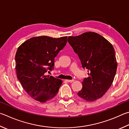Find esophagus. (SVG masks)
Returning a JSON list of instances; mask_svg holds the SVG:
<instances>
[{"label": "esophagus", "instance_id": "esophagus-1", "mask_svg": "<svg viewBox=\"0 0 129 129\" xmlns=\"http://www.w3.org/2000/svg\"><path fill=\"white\" fill-rule=\"evenodd\" d=\"M66 81H67V82H68L72 83V82H73L74 81V79H72V80H69V79H67Z\"/></svg>", "mask_w": 129, "mask_h": 129}]
</instances>
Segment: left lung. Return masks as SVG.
Listing matches in <instances>:
<instances>
[{
  "mask_svg": "<svg viewBox=\"0 0 129 129\" xmlns=\"http://www.w3.org/2000/svg\"><path fill=\"white\" fill-rule=\"evenodd\" d=\"M69 42L78 55L83 68L88 70L78 95L87 102H94L111 87L117 71L115 51L112 44L94 32L68 37Z\"/></svg>",
  "mask_w": 129,
  "mask_h": 129,
  "instance_id": "8db88e82",
  "label": "left lung"
}]
</instances>
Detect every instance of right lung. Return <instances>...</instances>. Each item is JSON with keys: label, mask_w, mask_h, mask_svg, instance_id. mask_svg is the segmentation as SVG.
I'll use <instances>...</instances> for the list:
<instances>
[{"label": "right lung", "mask_w": 129, "mask_h": 129, "mask_svg": "<svg viewBox=\"0 0 129 129\" xmlns=\"http://www.w3.org/2000/svg\"><path fill=\"white\" fill-rule=\"evenodd\" d=\"M67 42V37H36L18 48L15 56L17 78L27 93L37 101H48L58 93L62 81L46 76V73L53 69L55 58Z\"/></svg>", "instance_id": "1"}]
</instances>
